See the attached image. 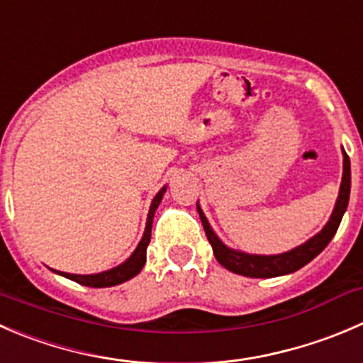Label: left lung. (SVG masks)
I'll return each instance as SVG.
<instances>
[{"label":"left lung","mask_w":363,"mask_h":363,"mask_svg":"<svg viewBox=\"0 0 363 363\" xmlns=\"http://www.w3.org/2000/svg\"><path fill=\"white\" fill-rule=\"evenodd\" d=\"M344 163H342V182H340L339 196H337L335 207L332 211L328 223L321 228L315 235H312L308 241L303 245L296 246V248L289 250V252L277 253V255H257V253H246L239 252V250L228 248L223 241L216 235L213 227L207 221L206 214H203L202 207L196 202V211L202 220L203 230H206L207 239H209L211 246H213V253L216 257L218 262L228 271L235 273V275L250 277V279H271V277H280V275H289L294 273L305 264L311 262L312 259L319 255L323 250L328 246L332 238L335 235L337 228H339L340 220H342L344 213L350 203V191H351V164L350 157H347L346 150L342 149Z\"/></svg>","instance_id":"1"}]
</instances>
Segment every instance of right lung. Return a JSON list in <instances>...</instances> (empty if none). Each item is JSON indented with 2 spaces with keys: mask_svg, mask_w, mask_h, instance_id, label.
I'll list each match as a JSON object with an SVG mask.
<instances>
[{
  "mask_svg": "<svg viewBox=\"0 0 363 363\" xmlns=\"http://www.w3.org/2000/svg\"><path fill=\"white\" fill-rule=\"evenodd\" d=\"M167 193V186L160 189L156 193V196L152 199V203H150L149 214H147V223H145V232H143V238L140 239L138 246H136L135 252L128 257L122 264L111 267L108 271H101V273H94V275H72V273H63V271L52 269L58 275L65 277V279L74 280V282L81 284V286L86 287H113L118 286V284H124L128 280H131L133 277H136L142 271V267L145 266L147 260V246L150 242V230H152V220L154 213H156L157 206L163 200V195Z\"/></svg>",
  "mask_w": 363,
  "mask_h": 363,
  "instance_id": "1",
  "label": "right lung"
}]
</instances>
